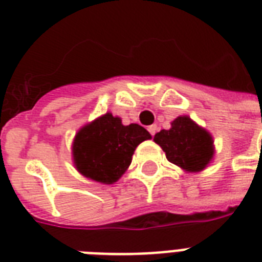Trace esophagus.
Instances as JSON below:
<instances>
[{
	"label": "esophagus",
	"mask_w": 262,
	"mask_h": 262,
	"mask_svg": "<svg viewBox=\"0 0 262 262\" xmlns=\"http://www.w3.org/2000/svg\"><path fill=\"white\" fill-rule=\"evenodd\" d=\"M148 132H149L152 136H155V133L158 132V126H156V125H151V126L148 127Z\"/></svg>",
	"instance_id": "esophagus-1"
}]
</instances>
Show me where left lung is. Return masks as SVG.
Masks as SVG:
<instances>
[{"label":"left lung","mask_w":262,"mask_h":262,"mask_svg":"<svg viewBox=\"0 0 262 262\" xmlns=\"http://www.w3.org/2000/svg\"><path fill=\"white\" fill-rule=\"evenodd\" d=\"M154 141L166 152L168 162L189 172L204 170L215 154L211 133L187 115L175 118L168 130L163 129L156 133Z\"/></svg>","instance_id":"obj_1"}]
</instances>
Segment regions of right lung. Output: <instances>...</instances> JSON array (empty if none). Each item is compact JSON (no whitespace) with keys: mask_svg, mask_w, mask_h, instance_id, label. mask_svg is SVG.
<instances>
[{"mask_svg":"<svg viewBox=\"0 0 262 262\" xmlns=\"http://www.w3.org/2000/svg\"><path fill=\"white\" fill-rule=\"evenodd\" d=\"M149 139L151 135L143 126H125L121 118L106 113L77 132L72 145L73 162L80 174L110 185L130 166L137 145Z\"/></svg>","mask_w":262,"mask_h":262,"instance_id":"obj_1","label":"right lung"}]
</instances>
